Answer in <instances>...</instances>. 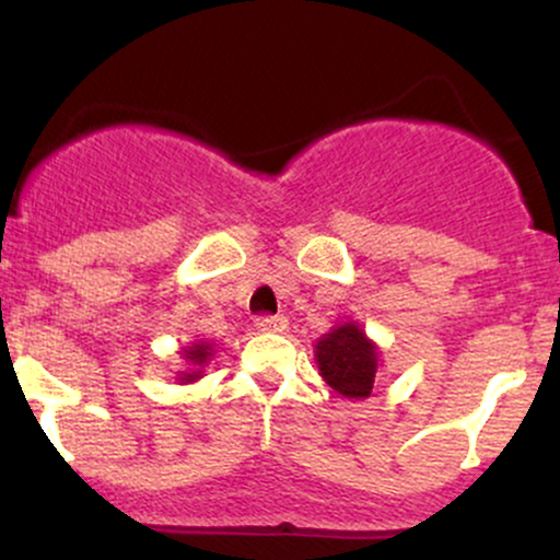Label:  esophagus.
Returning a JSON list of instances; mask_svg holds the SVG:
<instances>
[{
  "label": "esophagus",
  "instance_id": "esophagus-1",
  "mask_svg": "<svg viewBox=\"0 0 560 560\" xmlns=\"http://www.w3.org/2000/svg\"><path fill=\"white\" fill-rule=\"evenodd\" d=\"M255 326H258V331H284L287 318L284 316H258Z\"/></svg>",
  "mask_w": 560,
  "mask_h": 560
}]
</instances>
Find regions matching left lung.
Returning <instances> with one entry per match:
<instances>
[{
  "label": "left lung",
  "mask_w": 560,
  "mask_h": 560,
  "mask_svg": "<svg viewBox=\"0 0 560 560\" xmlns=\"http://www.w3.org/2000/svg\"><path fill=\"white\" fill-rule=\"evenodd\" d=\"M320 376L345 397H369L376 378V347L355 324L337 326L316 345Z\"/></svg>",
  "instance_id": "1"
}]
</instances>
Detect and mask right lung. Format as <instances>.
Returning <instances> with one entry per match:
<instances>
[{
    "instance_id": "obj_1",
    "label": "right lung",
    "mask_w": 560,
    "mask_h": 560,
    "mask_svg": "<svg viewBox=\"0 0 560 560\" xmlns=\"http://www.w3.org/2000/svg\"><path fill=\"white\" fill-rule=\"evenodd\" d=\"M210 355H213V352H210V345H208V342H197V345H191L189 350H184V358H186V361H189L191 365H202L205 361H208ZM195 378H199V371H191V374H184L182 382H195Z\"/></svg>"
}]
</instances>
